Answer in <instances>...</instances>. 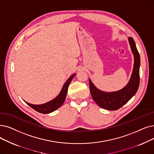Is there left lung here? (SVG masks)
<instances>
[{"mask_svg": "<svg viewBox=\"0 0 154 154\" xmlns=\"http://www.w3.org/2000/svg\"><path fill=\"white\" fill-rule=\"evenodd\" d=\"M132 53L134 55V66L128 84L121 90L112 92H105L97 89L89 80L91 96L99 106L108 110H117L125 105L134 96L140 84V58L132 38H128Z\"/></svg>", "mask_w": 154, "mask_h": 154, "instance_id": "1", "label": "left lung"}]
</instances>
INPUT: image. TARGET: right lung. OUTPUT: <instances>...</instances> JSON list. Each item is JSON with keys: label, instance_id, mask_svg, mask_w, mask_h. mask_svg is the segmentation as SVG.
<instances>
[{"label": "right lung", "instance_id": "obj_1", "mask_svg": "<svg viewBox=\"0 0 154 154\" xmlns=\"http://www.w3.org/2000/svg\"><path fill=\"white\" fill-rule=\"evenodd\" d=\"M75 75V74H73L67 80V81H66V82L63 85V87L62 88V89L60 93L59 94V95L56 98L53 99L52 101H50V102H48L45 104H40V105L31 104H29L26 101H25V103L28 106L31 107L32 109H34L35 111L43 113V114H48V113H50V112H51L53 111H55L58 108H60V107L64 103L65 98H66V94H67L69 85L70 82L72 81V79Z\"/></svg>", "mask_w": 154, "mask_h": 154}]
</instances>
